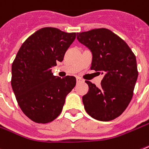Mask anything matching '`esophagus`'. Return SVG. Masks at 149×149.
<instances>
[{"instance_id":"obj_1","label":"esophagus","mask_w":149,"mask_h":149,"mask_svg":"<svg viewBox=\"0 0 149 149\" xmlns=\"http://www.w3.org/2000/svg\"><path fill=\"white\" fill-rule=\"evenodd\" d=\"M83 82V80H82V79L79 78V77H77V83H79V82Z\"/></svg>"}]
</instances>
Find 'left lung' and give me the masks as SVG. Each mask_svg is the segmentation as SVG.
I'll return each mask as SVG.
<instances>
[{"label":"left lung","instance_id":"8db88e82","mask_svg":"<svg viewBox=\"0 0 149 149\" xmlns=\"http://www.w3.org/2000/svg\"><path fill=\"white\" fill-rule=\"evenodd\" d=\"M77 40L90 50L91 70L103 75L101 86L86 81L82 96L86 111L92 118L110 121L119 117L130 102L138 78L136 59L127 44L107 29L77 33Z\"/></svg>","mask_w":149,"mask_h":149}]
</instances>
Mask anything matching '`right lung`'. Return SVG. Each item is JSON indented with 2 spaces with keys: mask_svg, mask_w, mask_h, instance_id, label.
Wrapping results in <instances>:
<instances>
[{
  "mask_svg": "<svg viewBox=\"0 0 149 149\" xmlns=\"http://www.w3.org/2000/svg\"><path fill=\"white\" fill-rule=\"evenodd\" d=\"M76 38L52 27L41 29L22 45L12 64L11 86L19 106L36 123H47L61 113L76 78L54 76L51 67L63 60Z\"/></svg>",
  "mask_w": 149,
  "mask_h": 149,
  "instance_id": "add662e5",
  "label": "right lung"
}]
</instances>
